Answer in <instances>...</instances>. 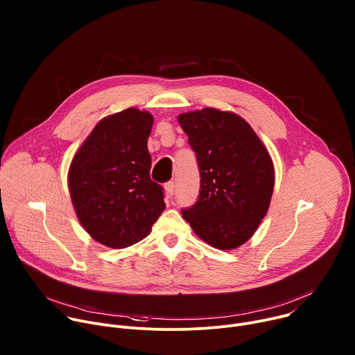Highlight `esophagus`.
Listing matches in <instances>:
<instances>
[{
	"instance_id": "1",
	"label": "esophagus",
	"mask_w": 355,
	"mask_h": 355,
	"mask_svg": "<svg viewBox=\"0 0 355 355\" xmlns=\"http://www.w3.org/2000/svg\"><path fill=\"white\" fill-rule=\"evenodd\" d=\"M164 189H166V195L167 198H171L175 192V182L174 181H168L166 185H164Z\"/></svg>"
}]
</instances>
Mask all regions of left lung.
I'll return each instance as SVG.
<instances>
[{
    "instance_id": "obj_1",
    "label": "left lung",
    "mask_w": 355,
    "mask_h": 355,
    "mask_svg": "<svg viewBox=\"0 0 355 355\" xmlns=\"http://www.w3.org/2000/svg\"><path fill=\"white\" fill-rule=\"evenodd\" d=\"M196 155L200 188L182 218L219 250L244 244L267 215L274 191L268 150L239 115L215 108L178 115Z\"/></svg>"
}]
</instances>
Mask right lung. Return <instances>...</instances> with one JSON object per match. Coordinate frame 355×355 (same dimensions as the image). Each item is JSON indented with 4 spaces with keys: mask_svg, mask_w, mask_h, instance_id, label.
<instances>
[{
    "mask_svg": "<svg viewBox=\"0 0 355 355\" xmlns=\"http://www.w3.org/2000/svg\"><path fill=\"white\" fill-rule=\"evenodd\" d=\"M153 116L136 108L99 121L76 153L69 189L88 234L111 248L143 240L166 209L163 187L150 180L147 139Z\"/></svg>",
    "mask_w": 355,
    "mask_h": 355,
    "instance_id": "1",
    "label": "right lung"
}]
</instances>
